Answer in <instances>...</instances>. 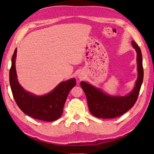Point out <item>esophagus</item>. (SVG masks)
<instances>
[{
    "label": "esophagus",
    "instance_id": "esophagus-1",
    "mask_svg": "<svg viewBox=\"0 0 154 154\" xmlns=\"http://www.w3.org/2000/svg\"><path fill=\"white\" fill-rule=\"evenodd\" d=\"M79 78H82V77L80 76H79Z\"/></svg>",
    "mask_w": 154,
    "mask_h": 154
}]
</instances>
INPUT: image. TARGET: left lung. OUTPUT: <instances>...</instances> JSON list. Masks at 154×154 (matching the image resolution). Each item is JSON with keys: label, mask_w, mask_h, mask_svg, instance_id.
I'll return each instance as SVG.
<instances>
[{"label": "left lung", "mask_w": 154, "mask_h": 154, "mask_svg": "<svg viewBox=\"0 0 154 154\" xmlns=\"http://www.w3.org/2000/svg\"><path fill=\"white\" fill-rule=\"evenodd\" d=\"M132 44L137 52L138 76L132 92L125 96H111L85 82L80 85L87 97L91 113L96 118L110 119L117 118L127 112L134 105L138 97L143 80V67L141 51L135 41Z\"/></svg>", "instance_id": "left-lung-1"}]
</instances>
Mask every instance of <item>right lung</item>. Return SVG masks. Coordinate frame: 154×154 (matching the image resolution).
Masks as SVG:
<instances>
[{"label":"right lung","instance_id":"1","mask_svg":"<svg viewBox=\"0 0 154 154\" xmlns=\"http://www.w3.org/2000/svg\"><path fill=\"white\" fill-rule=\"evenodd\" d=\"M17 48L11 58L10 83L14 99L23 112L36 119L53 122L61 117L69 93L76 85L75 78L61 82L47 94L36 96L25 91L17 80Z\"/></svg>","mask_w":154,"mask_h":154}]
</instances>
